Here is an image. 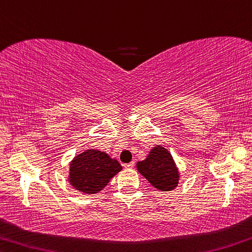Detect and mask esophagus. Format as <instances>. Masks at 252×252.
<instances>
[{"label":"esophagus","instance_id":"1","mask_svg":"<svg viewBox=\"0 0 252 252\" xmlns=\"http://www.w3.org/2000/svg\"><path fill=\"white\" fill-rule=\"evenodd\" d=\"M134 162H129V163H126V164H124V168L125 169H133L134 168Z\"/></svg>","mask_w":252,"mask_h":252}]
</instances>
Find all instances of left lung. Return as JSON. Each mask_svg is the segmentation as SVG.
<instances>
[{
  "mask_svg": "<svg viewBox=\"0 0 252 252\" xmlns=\"http://www.w3.org/2000/svg\"><path fill=\"white\" fill-rule=\"evenodd\" d=\"M137 171L160 191H171L180 180V172L175 158L168 149L156 145L145 160L136 163Z\"/></svg>",
  "mask_w": 252,
  "mask_h": 252,
  "instance_id": "8db88e82",
  "label": "left lung"
}]
</instances>
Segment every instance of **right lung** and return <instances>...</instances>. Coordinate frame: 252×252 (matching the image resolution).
I'll list each match as a JSON object with an SVG mask.
<instances>
[{
  "mask_svg": "<svg viewBox=\"0 0 252 252\" xmlns=\"http://www.w3.org/2000/svg\"><path fill=\"white\" fill-rule=\"evenodd\" d=\"M122 169L121 163L109 154L88 149L69 162L67 180L76 190L90 195L102 190Z\"/></svg>",
  "mask_w": 252,
  "mask_h": 252,
  "instance_id": "obj_1",
  "label": "right lung"
}]
</instances>
